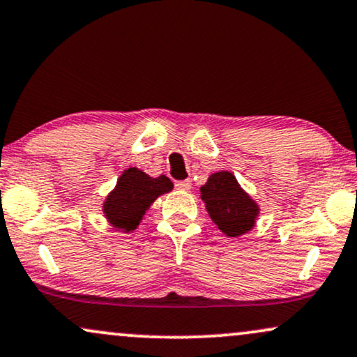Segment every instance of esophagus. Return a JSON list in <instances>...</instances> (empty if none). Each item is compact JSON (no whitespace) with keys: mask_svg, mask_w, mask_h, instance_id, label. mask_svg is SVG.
<instances>
[{"mask_svg":"<svg viewBox=\"0 0 357 357\" xmlns=\"http://www.w3.org/2000/svg\"><path fill=\"white\" fill-rule=\"evenodd\" d=\"M176 188L181 189V191H189V189H191V181H189V179H184V181H178V183H176Z\"/></svg>","mask_w":357,"mask_h":357,"instance_id":"obj_1","label":"esophagus"}]
</instances>
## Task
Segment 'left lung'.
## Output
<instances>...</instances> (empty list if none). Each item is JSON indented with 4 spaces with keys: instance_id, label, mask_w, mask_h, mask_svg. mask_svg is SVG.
I'll return each instance as SVG.
<instances>
[{
    "instance_id": "1",
    "label": "left lung",
    "mask_w": 357,
    "mask_h": 357,
    "mask_svg": "<svg viewBox=\"0 0 357 357\" xmlns=\"http://www.w3.org/2000/svg\"><path fill=\"white\" fill-rule=\"evenodd\" d=\"M201 199L212 222L229 237H241L252 231L259 218V204L241 188L231 171H219L201 186Z\"/></svg>"
}]
</instances>
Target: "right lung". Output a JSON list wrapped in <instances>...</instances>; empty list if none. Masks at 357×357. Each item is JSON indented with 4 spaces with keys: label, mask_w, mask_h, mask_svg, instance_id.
I'll return each instance as SVG.
<instances>
[{
    "label": "right lung",
    "mask_w": 357,
    "mask_h": 357,
    "mask_svg": "<svg viewBox=\"0 0 357 357\" xmlns=\"http://www.w3.org/2000/svg\"><path fill=\"white\" fill-rule=\"evenodd\" d=\"M171 189L173 183L165 174L151 178L145 171L128 168L103 201V215L112 227L128 234L138 227L153 202Z\"/></svg>",
    "instance_id": "obj_1"
}]
</instances>
